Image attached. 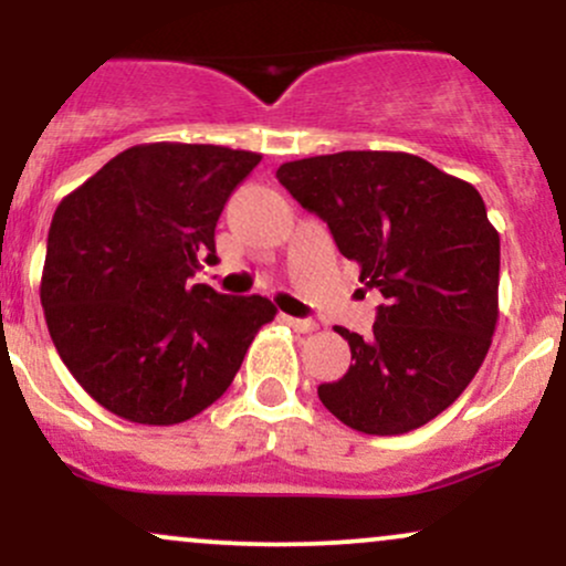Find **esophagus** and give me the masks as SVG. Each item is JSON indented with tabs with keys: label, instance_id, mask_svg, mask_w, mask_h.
<instances>
[{
	"label": "esophagus",
	"instance_id": "34e87169",
	"mask_svg": "<svg viewBox=\"0 0 566 566\" xmlns=\"http://www.w3.org/2000/svg\"><path fill=\"white\" fill-rule=\"evenodd\" d=\"M284 322H287L295 333H314V329L319 327L314 319H297V316H284Z\"/></svg>",
	"mask_w": 566,
	"mask_h": 566
}]
</instances>
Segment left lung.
<instances>
[{
    "label": "left lung",
    "mask_w": 566,
    "mask_h": 566,
    "mask_svg": "<svg viewBox=\"0 0 566 566\" xmlns=\"http://www.w3.org/2000/svg\"><path fill=\"white\" fill-rule=\"evenodd\" d=\"M276 178L386 297L373 337L335 327L354 365L322 382V405L373 437L426 426L465 391L495 333L500 237L484 199L401 151L297 159Z\"/></svg>",
    "instance_id": "left-lung-1"
}]
</instances>
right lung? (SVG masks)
Segmentation results:
<instances>
[{
  "instance_id": "add662e5",
  "label": "right lung",
  "mask_w": 566,
  "mask_h": 566,
  "mask_svg": "<svg viewBox=\"0 0 566 566\" xmlns=\"http://www.w3.org/2000/svg\"><path fill=\"white\" fill-rule=\"evenodd\" d=\"M261 154L205 143H143L57 205L42 308L63 365L101 407L175 426L223 396L269 297L191 284L216 258L226 201Z\"/></svg>"
}]
</instances>
